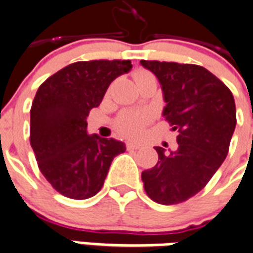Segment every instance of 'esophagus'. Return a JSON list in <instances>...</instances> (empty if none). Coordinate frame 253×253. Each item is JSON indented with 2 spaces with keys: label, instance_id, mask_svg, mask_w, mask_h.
<instances>
[{
  "label": "esophagus",
  "instance_id": "esophagus-1",
  "mask_svg": "<svg viewBox=\"0 0 253 253\" xmlns=\"http://www.w3.org/2000/svg\"><path fill=\"white\" fill-rule=\"evenodd\" d=\"M126 148H127V150H136V149H140V148H141V145H140V144H136V143H127Z\"/></svg>",
  "mask_w": 253,
  "mask_h": 253
}]
</instances>
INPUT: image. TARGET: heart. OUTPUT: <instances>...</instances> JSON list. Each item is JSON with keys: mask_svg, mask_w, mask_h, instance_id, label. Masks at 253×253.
<instances>
[{"mask_svg": "<svg viewBox=\"0 0 253 253\" xmlns=\"http://www.w3.org/2000/svg\"><path fill=\"white\" fill-rule=\"evenodd\" d=\"M148 78H154L150 72L139 69L135 72V81L148 80ZM150 121V114L146 112H125L117 118L116 126L117 130L122 135L130 139H137L141 136L145 125Z\"/></svg>", "mask_w": 253, "mask_h": 253, "instance_id": "obj_1", "label": "heart"}]
</instances>
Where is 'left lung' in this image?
<instances>
[{
	"label": "left lung",
	"mask_w": 253,
	"mask_h": 253,
	"mask_svg": "<svg viewBox=\"0 0 253 253\" xmlns=\"http://www.w3.org/2000/svg\"><path fill=\"white\" fill-rule=\"evenodd\" d=\"M156 74L166 107L163 116L177 131V149L156 146L158 162L141 173L144 189L159 205H177L201 192L221 166L237 125L234 97L224 82L201 65L141 60Z\"/></svg>",
	"instance_id": "obj_1"
}]
</instances>
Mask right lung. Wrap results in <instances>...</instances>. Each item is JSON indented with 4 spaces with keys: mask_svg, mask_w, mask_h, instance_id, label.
Instances as JSON below:
<instances>
[{
    "mask_svg": "<svg viewBox=\"0 0 253 253\" xmlns=\"http://www.w3.org/2000/svg\"><path fill=\"white\" fill-rule=\"evenodd\" d=\"M130 60L77 61L38 87L31 108V145L52 188L72 199L94 197L104 185L122 141L87 133L86 118Z\"/></svg>",
    "mask_w": 253,
    "mask_h": 253,
    "instance_id": "obj_1",
    "label": "right lung"
}]
</instances>
